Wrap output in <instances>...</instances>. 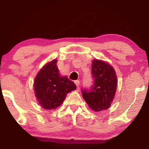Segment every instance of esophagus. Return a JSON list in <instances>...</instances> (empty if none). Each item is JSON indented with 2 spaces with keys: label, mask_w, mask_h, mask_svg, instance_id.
I'll list each match as a JSON object with an SVG mask.
<instances>
[{
  "label": "esophagus",
  "mask_w": 149,
  "mask_h": 149,
  "mask_svg": "<svg viewBox=\"0 0 149 149\" xmlns=\"http://www.w3.org/2000/svg\"><path fill=\"white\" fill-rule=\"evenodd\" d=\"M74 83H75V85H77V87H79V85H80V81H79V80H77L74 81Z\"/></svg>",
  "instance_id": "1"
}]
</instances>
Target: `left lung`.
<instances>
[{
  "label": "left lung",
  "mask_w": 149,
  "mask_h": 149,
  "mask_svg": "<svg viewBox=\"0 0 149 149\" xmlns=\"http://www.w3.org/2000/svg\"><path fill=\"white\" fill-rule=\"evenodd\" d=\"M94 79L90 90H83V97L89 107L95 112L107 110L113 102L117 88V77L109 62L94 59L91 64Z\"/></svg>",
  "instance_id": "left-lung-1"
}]
</instances>
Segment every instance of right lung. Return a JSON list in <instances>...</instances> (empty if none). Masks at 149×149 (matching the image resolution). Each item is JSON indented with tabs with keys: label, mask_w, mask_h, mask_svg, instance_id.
<instances>
[{
	"label": "right lung",
	"mask_w": 149,
	"mask_h": 149,
	"mask_svg": "<svg viewBox=\"0 0 149 149\" xmlns=\"http://www.w3.org/2000/svg\"><path fill=\"white\" fill-rule=\"evenodd\" d=\"M54 59L44 65L36 74L34 91L40 107L47 110L56 109L62 104L66 95L76 89L77 86L67 76L60 74Z\"/></svg>",
	"instance_id": "right-lung-1"
}]
</instances>
